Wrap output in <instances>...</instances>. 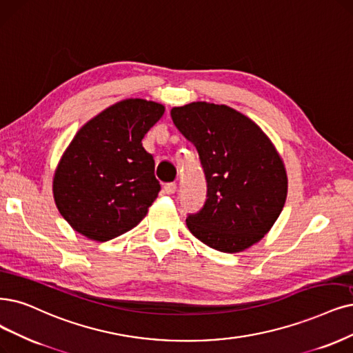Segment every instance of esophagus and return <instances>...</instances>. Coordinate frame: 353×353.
Wrapping results in <instances>:
<instances>
[{"mask_svg":"<svg viewBox=\"0 0 353 353\" xmlns=\"http://www.w3.org/2000/svg\"><path fill=\"white\" fill-rule=\"evenodd\" d=\"M176 189H177V185L174 183V181H172V183H165L164 185V192L167 194H173L176 192Z\"/></svg>","mask_w":353,"mask_h":353,"instance_id":"obj_1","label":"esophagus"}]
</instances>
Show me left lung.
Returning <instances> with one entry per match:
<instances>
[{
  "mask_svg": "<svg viewBox=\"0 0 353 353\" xmlns=\"http://www.w3.org/2000/svg\"><path fill=\"white\" fill-rule=\"evenodd\" d=\"M172 119L196 147L206 179V201L188 215L189 231L219 252L249 249L286 201L288 179L278 151L252 119L225 104L189 103L173 108Z\"/></svg>",
  "mask_w": 353,
  "mask_h": 353,
  "instance_id": "left-lung-1",
  "label": "left lung"
}]
</instances>
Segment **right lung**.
<instances>
[{
    "instance_id": "1",
    "label": "right lung",
    "mask_w": 353,
    "mask_h": 353,
    "mask_svg": "<svg viewBox=\"0 0 353 353\" xmlns=\"http://www.w3.org/2000/svg\"><path fill=\"white\" fill-rule=\"evenodd\" d=\"M163 113L160 103L126 99L78 130L54 177L55 203L77 232L108 241L147 215L161 186L142 138Z\"/></svg>"
}]
</instances>
